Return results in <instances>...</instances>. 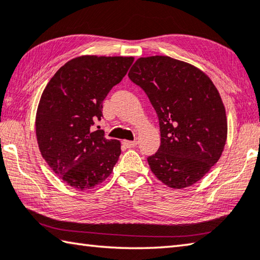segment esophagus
I'll return each instance as SVG.
<instances>
[{
  "mask_svg": "<svg viewBox=\"0 0 260 260\" xmlns=\"http://www.w3.org/2000/svg\"><path fill=\"white\" fill-rule=\"evenodd\" d=\"M125 144V146H127V148H134V146L138 144V142H136V141H124V142H122Z\"/></svg>",
  "mask_w": 260,
  "mask_h": 260,
  "instance_id": "1",
  "label": "esophagus"
}]
</instances>
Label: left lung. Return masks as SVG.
Returning <instances> with one entry per match:
<instances>
[{
    "label": "left lung",
    "mask_w": 260,
    "mask_h": 260,
    "mask_svg": "<svg viewBox=\"0 0 260 260\" xmlns=\"http://www.w3.org/2000/svg\"><path fill=\"white\" fill-rule=\"evenodd\" d=\"M128 77L158 115L161 143L148 158L151 172L169 187L193 185L218 161L228 138L214 83L199 68L166 55L138 59Z\"/></svg>",
    "instance_id": "left-lung-1"
}]
</instances>
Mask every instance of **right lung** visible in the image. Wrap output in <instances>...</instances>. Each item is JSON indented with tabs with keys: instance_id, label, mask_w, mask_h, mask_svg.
I'll use <instances>...</instances> for the list:
<instances>
[{
	"instance_id": "1",
	"label": "right lung",
	"mask_w": 260,
	"mask_h": 260,
	"mask_svg": "<svg viewBox=\"0 0 260 260\" xmlns=\"http://www.w3.org/2000/svg\"><path fill=\"white\" fill-rule=\"evenodd\" d=\"M133 56L82 55L62 66L46 85L36 112L42 157L64 183L87 190L106 181L120 155V142L93 131L102 102L120 83Z\"/></svg>"
}]
</instances>
